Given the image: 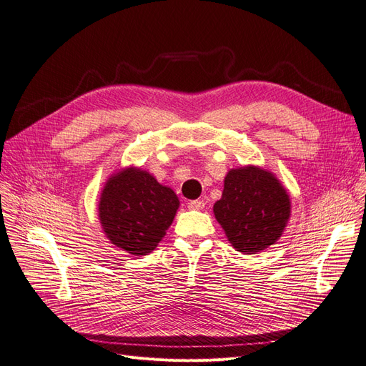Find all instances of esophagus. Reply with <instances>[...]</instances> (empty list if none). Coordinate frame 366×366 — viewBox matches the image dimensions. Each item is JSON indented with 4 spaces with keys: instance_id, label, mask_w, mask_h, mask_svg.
<instances>
[{
    "instance_id": "1",
    "label": "esophagus",
    "mask_w": 366,
    "mask_h": 366,
    "mask_svg": "<svg viewBox=\"0 0 366 366\" xmlns=\"http://www.w3.org/2000/svg\"><path fill=\"white\" fill-rule=\"evenodd\" d=\"M187 207H189L190 209H202V208L205 207V202H204L202 199H195V201H190V202L187 204Z\"/></svg>"
}]
</instances>
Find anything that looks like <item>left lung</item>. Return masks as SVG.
<instances>
[{
    "label": "left lung",
    "mask_w": 366,
    "mask_h": 366,
    "mask_svg": "<svg viewBox=\"0 0 366 366\" xmlns=\"http://www.w3.org/2000/svg\"><path fill=\"white\" fill-rule=\"evenodd\" d=\"M214 216L233 248L255 254L273 245L290 220L288 192L270 171L260 167L230 169Z\"/></svg>",
    "instance_id": "1"
}]
</instances>
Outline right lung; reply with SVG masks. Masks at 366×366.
Here are the masks:
<instances>
[{"mask_svg": "<svg viewBox=\"0 0 366 366\" xmlns=\"http://www.w3.org/2000/svg\"><path fill=\"white\" fill-rule=\"evenodd\" d=\"M179 198L140 168H125L106 182L99 219L106 238L132 255L152 252L179 209Z\"/></svg>", "mask_w": 366, "mask_h": 366, "instance_id": "add662e5", "label": "right lung"}]
</instances>
